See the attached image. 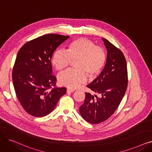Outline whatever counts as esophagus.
<instances>
[{
	"instance_id": "obj_1",
	"label": "esophagus",
	"mask_w": 152,
	"mask_h": 152,
	"mask_svg": "<svg viewBox=\"0 0 152 152\" xmlns=\"http://www.w3.org/2000/svg\"><path fill=\"white\" fill-rule=\"evenodd\" d=\"M74 91H75L74 89H69V88L67 89V91H66L67 93H72V92H73Z\"/></svg>"
}]
</instances>
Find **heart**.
Wrapping results in <instances>:
<instances>
[{
	"label": "heart",
	"mask_w": 152,
	"mask_h": 152,
	"mask_svg": "<svg viewBox=\"0 0 152 152\" xmlns=\"http://www.w3.org/2000/svg\"><path fill=\"white\" fill-rule=\"evenodd\" d=\"M71 61L75 69H68L60 75L58 81L62 86L75 89L84 82L86 75L89 77L97 76L106 61V53L101 47L95 45L91 40L78 38L71 42L65 52L55 51L52 58L53 66L60 71L66 68Z\"/></svg>",
	"instance_id": "1"
}]
</instances>
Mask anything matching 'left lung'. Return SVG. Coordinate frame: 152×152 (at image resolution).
<instances>
[{
    "mask_svg": "<svg viewBox=\"0 0 152 152\" xmlns=\"http://www.w3.org/2000/svg\"><path fill=\"white\" fill-rule=\"evenodd\" d=\"M107 49L105 68L100 75L87 87L100 94V97L86 92L83 104L79 108L82 117L91 124H99L112 115L124 97L128 79L126 60L120 49L102 38Z\"/></svg>",
    "mask_w": 152,
    "mask_h": 152,
    "instance_id": "1",
    "label": "left lung"
}]
</instances>
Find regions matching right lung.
<instances>
[{
    "label": "right lung",
    "instance_id": "obj_1",
    "mask_svg": "<svg viewBox=\"0 0 152 152\" xmlns=\"http://www.w3.org/2000/svg\"><path fill=\"white\" fill-rule=\"evenodd\" d=\"M69 37L45 34L27 42L18 52L12 71L13 86L20 104L31 116L49 115L66 92V87H56L51 58Z\"/></svg>",
    "mask_w": 152,
    "mask_h": 152
}]
</instances>
